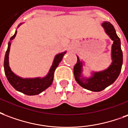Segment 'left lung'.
I'll return each instance as SVG.
<instances>
[{
    "label": "left lung",
    "mask_w": 128,
    "mask_h": 128,
    "mask_svg": "<svg viewBox=\"0 0 128 128\" xmlns=\"http://www.w3.org/2000/svg\"><path fill=\"white\" fill-rule=\"evenodd\" d=\"M102 26L104 28L106 34L113 40L111 52L112 64L106 70L102 72H94L91 78L86 80L81 78L83 64L82 62H80L78 56L76 64L74 66V74L76 82L83 88L92 92H100L114 83L120 75L123 64L121 40L116 34L114 28L108 22H104Z\"/></svg>",
    "instance_id": "8db88e82"
}]
</instances>
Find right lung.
<instances>
[{
	"mask_svg": "<svg viewBox=\"0 0 128 128\" xmlns=\"http://www.w3.org/2000/svg\"><path fill=\"white\" fill-rule=\"evenodd\" d=\"M16 34H17V31L14 34V36H11L10 38V41L8 43V48H7L6 54H5L4 60V73H5V75H6V78L8 82L16 90L28 96L37 95L45 90L47 88H49L52 85L53 80H54V72L56 70V68L58 66L60 62L62 61V58L65 54L66 52L59 54L55 57L54 60L53 64L50 68L49 73L44 78H21L20 76H17L11 71L9 65H8V54H9V50H10L11 42L15 38Z\"/></svg>",
	"mask_w": 128,
	"mask_h": 128,
	"instance_id": "right-lung-1",
	"label": "right lung"
}]
</instances>
